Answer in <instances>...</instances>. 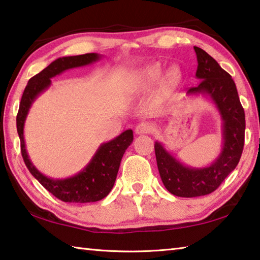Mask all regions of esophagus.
<instances>
[{"instance_id": "34e87169", "label": "esophagus", "mask_w": 260, "mask_h": 260, "mask_svg": "<svg viewBox=\"0 0 260 260\" xmlns=\"http://www.w3.org/2000/svg\"><path fill=\"white\" fill-rule=\"evenodd\" d=\"M151 131H152V125L151 123L148 122H140L135 129V133L137 135H146L151 133Z\"/></svg>"}]
</instances>
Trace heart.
<instances>
[{
  "label": "heart",
  "mask_w": 260,
  "mask_h": 260,
  "mask_svg": "<svg viewBox=\"0 0 260 260\" xmlns=\"http://www.w3.org/2000/svg\"><path fill=\"white\" fill-rule=\"evenodd\" d=\"M162 74V70L160 66L157 65H151L144 70L139 71L138 73H136L135 79H134V84L136 86V89H144V88H148V86H152L153 84H155L157 80L161 77ZM177 79V72L175 70H172L169 72L168 74V81L169 82H174Z\"/></svg>",
  "instance_id": "heart-1"
}]
</instances>
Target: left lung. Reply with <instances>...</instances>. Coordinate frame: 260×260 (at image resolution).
Here are the masks:
<instances>
[{"mask_svg": "<svg viewBox=\"0 0 260 260\" xmlns=\"http://www.w3.org/2000/svg\"><path fill=\"white\" fill-rule=\"evenodd\" d=\"M198 58V86L187 91L188 95H208L215 104L222 121V147L210 166L193 168L185 166L155 142L158 172L166 188L180 198H197L216 190L233 171L241 158L244 146V109L232 76L215 59L201 48L194 47Z\"/></svg>", "mask_w": 260, "mask_h": 260, "instance_id": "left-lung-1", "label": "left lung"}]
</instances>
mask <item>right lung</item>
<instances>
[{"instance_id":"obj_1","label":"right lung","mask_w":260,"mask_h":260,"mask_svg":"<svg viewBox=\"0 0 260 260\" xmlns=\"http://www.w3.org/2000/svg\"><path fill=\"white\" fill-rule=\"evenodd\" d=\"M100 57L98 53H85L56 59L28 81L17 114V131L20 138L21 155L27 169L45 189L63 202H97L107 197L115 183L123 154L134 140L133 130H126L113 140L100 145L90 162L79 174L65 179H53L40 172L30 161L24 138L25 121L31 104L51 85L52 77L71 68L90 65L99 60Z\"/></svg>"}]
</instances>
